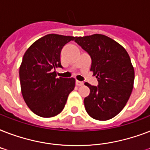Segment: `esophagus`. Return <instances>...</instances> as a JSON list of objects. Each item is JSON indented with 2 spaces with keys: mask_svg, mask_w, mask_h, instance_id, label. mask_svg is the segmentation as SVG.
I'll return each instance as SVG.
<instances>
[{
  "mask_svg": "<svg viewBox=\"0 0 150 150\" xmlns=\"http://www.w3.org/2000/svg\"><path fill=\"white\" fill-rule=\"evenodd\" d=\"M75 84H76V86H82V85H83V82L76 80V81H75Z\"/></svg>",
  "mask_w": 150,
  "mask_h": 150,
  "instance_id": "34e87169",
  "label": "esophagus"
}]
</instances>
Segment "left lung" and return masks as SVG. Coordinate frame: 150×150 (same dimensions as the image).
Segmentation results:
<instances>
[{
  "label": "left lung",
  "instance_id": "1",
  "mask_svg": "<svg viewBox=\"0 0 150 150\" xmlns=\"http://www.w3.org/2000/svg\"><path fill=\"white\" fill-rule=\"evenodd\" d=\"M75 41L91 57L90 71L98 81V86L85 82L90 89L84 99L86 110L99 121L113 118L132 91L135 71L130 57L122 46L102 34L75 37Z\"/></svg>",
  "mask_w": 150,
  "mask_h": 150
}]
</instances>
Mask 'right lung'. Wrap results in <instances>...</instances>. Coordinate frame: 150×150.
<instances>
[{
  "label": "right lung",
  "instance_id": "obj_1",
  "mask_svg": "<svg viewBox=\"0 0 150 150\" xmlns=\"http://www.w3.org/2000/svg\"><path fill=\"white\" fill-rule=\"evenodd\" d=\"M75 37L48 34L25 51L19 68L21 90L25 102L34 114L51 117L60 114L75 86L74 78H57L56 68H62L61 51Z\"/></svg>",
  "mask_w": 150,
  "mask_h": 150
}]
</instances>
